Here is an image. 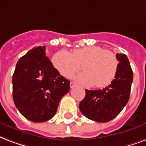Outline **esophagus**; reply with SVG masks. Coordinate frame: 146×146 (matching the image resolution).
<instances>
[{
    "instance_id": "esophagus-1",
    "label": "esophagus",
    "mask_w": 146,
    "mask_h": 146,
    "mask_svg": "<svg viewBox=\"0 0 146 146\" xmlns=\"http://www.w3.org/2000/svg\"><path fill=\"white\" fill-rule=\"evenodd\" d=\"M76 85V83H74V82H70V88H73Z\"/></svg>"
}]
</instances>
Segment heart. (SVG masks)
Returning a JSON list of instances; mask_svg holds the SVG:
<instances>
[{"mask_svg":"<svg viewBox=\"0 0 146 146\" xmlns=\"http://www.w3.org/2000/svg\"><path fill=\"white\" fill-rule=\"evenodd\" d=\"M53 63L64 77H72L83 70L75 79L87 86H107L115 79L119 67L117 56L110 50L100 46H88L74 50L73 53L66 50L58 51L53 57Z\"/></svg>","mask_w":146,"mask_h":146,"instance_id":"obj_1","label":"heart"}]
</instances>
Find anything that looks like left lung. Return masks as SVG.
Segmentation results:
<instances>
[{
  "mask_svg": "<svg viewBox=\"0 0 146 146\" xmlns=\"http://www.w3.org/2000/svg\"><path fill=\"white\" fill-rule=\"evenodd\" d=\"M119 67L115 79L103 90H88L80 103V110L88 119L99 122H106L116 117L129 100L133 80V73L128 57L116 54Z\"/></svg>",
  "mask_w": 146,
  "mask_h": 146,
  "instance_id": "left-lung-1",
  "label": "left lung"
}]
</instances>
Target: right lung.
<instances>
[{"label": "right lung", "mask_w": 146, "mask_h": 146, "mask_svg": "<svg viewBox=\"0 0 146 146\" xmlns=\"http://www.w3.org/2000/svg\"><path fill=\"white\" fill-rule=\"evenodd\" d=\"M46 47L36 46L20 58L12 77L13 100L19 112L33 122L53 117L70 80L60 74L46 56Z\"/></svg>", "instance_id": "obj_1"}]
</instances>
